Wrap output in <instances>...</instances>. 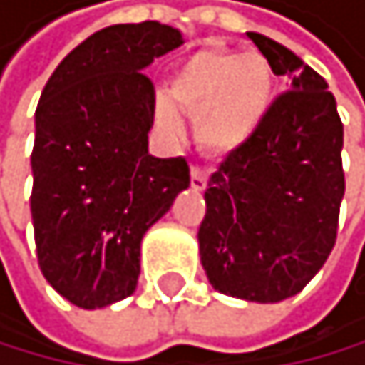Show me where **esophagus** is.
<instances>
[{"instance_id":"34e87169","label":"esophagus","mask_w":365,"mask_h":365,"mask_svg":"<svg viewBox=\"0 0 365 365\" xmlns=\"http://www.w3.org/2000/svg\"><path fill=\"white\" fill-rule=\"evenodd\" d=\"M205 185H207V171L203 167H192V187L194 190H205Z\"/></svg>"}]
</instances>
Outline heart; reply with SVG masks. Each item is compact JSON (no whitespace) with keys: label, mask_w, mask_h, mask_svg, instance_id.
Segmentation results:
<instances>
[{"label":"heart","mask_w":365,"mask_h":365,"mask_svg":"<svg viewBox=\"0 0 365 365\" xmlns=\"http://www.w3.org/2000/svg\"><path fill=\"white\" fill-rule=\"evenodd\" d=\"M173 103L194 114L196 139L207 150H233L258 130L272 98V71L258 54L203 47L173 68L169 79ZM164 128L180 125L169 98L155 103Z\"/></svg>","instance_id":"heart-1"}]
</instances>
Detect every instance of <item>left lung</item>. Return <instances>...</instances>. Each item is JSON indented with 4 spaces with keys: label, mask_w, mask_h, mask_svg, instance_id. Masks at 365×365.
Masks as SVG:
<instances>
[{
    "label": "left lung",
    "mask_w": 365,
    "mask_h": 365,
    "mask_svg": "<svg viewBox=\"0 0 365 365\" xmlns=\"http://www.w3.org/2000/svg\"><path fill=\"white\" fill-rule=\"evenodd\" d=\"M247 36L290 88L207 180L198 254L215 290L274 304L307 286L336 245L343 123L311 66L267 36Z\"/></svg>",
    "instance_id": "left-lung-1"
}]
</instances>
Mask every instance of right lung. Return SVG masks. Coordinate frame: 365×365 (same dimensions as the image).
<instances>
[{"label":"right lung","mask_w":365,"mask_h":365,"mask_svg":"<svg viewBox=\"0 0 365 365\" xmlns=\"http://www.w3.org/2000/svg\"><path fill=\"white\" fill-rule=\"evenodd\" d=\"M182 45L146 20L79 43L41 93L31 153V219L47 283L79 309L130 297L141 240L190 187L185 158L148 153L155 86L143 71Z\"/></svg>","instance_id":"add662e5"}]
</instances>
